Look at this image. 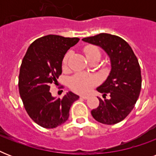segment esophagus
<instances>
[{"mask_svg": "<svg viewBox=\"0 0 156 156\" xmlns=\"http://www.w3.org/2000/svg\"><path fill=\"white\" fill-rule=\"evenodd\" d=\"M82 99H83V100H87L88 98H89V96L88 95H81L80 96Z\"/></svg>", "mask_w": 156, "mask_h": 156, "instance_id": "34e87169", "label": "esophagus"}]
</instances>
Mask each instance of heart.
I'll return each instance as SVG.
<instances>
[{
    "label": "heart",
    "mask_w": 156,
    "mask_h": 156,
    "mask_svg": "<svg viewBox=\"0 0 156 156\" xmlns=\"http://www.w3.org/2000/svg\"><path fill=\"white\" fill-rule=\"evenodd\" d=\"M85 54L87 57H90L95 54H100L97 48L94 46H87L85 48ZM69 54L67 53L63 61L64 66H66ZM96 79L92 75L84 73H78L69 79V87L73 90L78 93H87L95 85Z\"/></svg>",
    "instance_id": "heart-1"
}]
</instances>
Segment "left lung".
Returning <instances> with one entry per match:
<instances>
[{"label":"left lung","instance_id":"obj_1","mask_svg":"<svg viewBox=\"0 0 156 156\" xmlns=\"http://www.w3.org/2000/svg\"><path fill=\"white\" fill-rule=\"evenodd\" d=\"M83 41L101 48L111 64L109 75L96 88L103 96L109 94L110 99L99 98V107L93 109L91 115L102 124L118 123L133 110L140 94L142 76L138 59L128 43L116 35L101 33L83 38Z\"/></svg>","mask_w":156,"mask_h":156}]
</instances>
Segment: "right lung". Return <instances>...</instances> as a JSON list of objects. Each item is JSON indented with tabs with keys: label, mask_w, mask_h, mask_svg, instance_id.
I'll list each match as a JSON object with an SVG mask.
<instances>
[{
	"label": "right lung",
	"mask_w": 156,
	"mask_h": 156,
	"mask_svg": "<svg viewBox=\"0 0 156 156\" xmlns=\"http://www.w3.org/2000/svg\"><path fill=\"white\" fill-rule=\"evenodd\" d=\"M78 38L48 35L29 46L21 65L18 88L29 116L39 126L52 129L65 123L73 103L79 98L69 91L62 99L53 97L50 84L56 83L62 73V61Z\"/></svg>",
	"instance_id": "right-lung-1"
}]
</instances>
